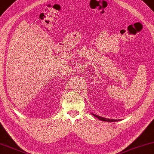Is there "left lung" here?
I'll return each mask as SVG.
<instances>
[{
    "mask_svg": "<svg viewBox=\"0 0 154 154\" xmlns=\"http://www.w3.org/2000/svg\"><path fill=\"white\" fill-rule=\"evenodd\" d=\"M93 115L94 116H96V118H98V119L101 120V121H107V122H115V121H118L119 120H116V119H106V118H104V117H101V116L96 115V114H93Z\"/></svg>",
    "mask_w": 154,
    "mask_h": 154,
    "instance_id": "obj_1",
    "label": "left lung"
}]
</instances>
